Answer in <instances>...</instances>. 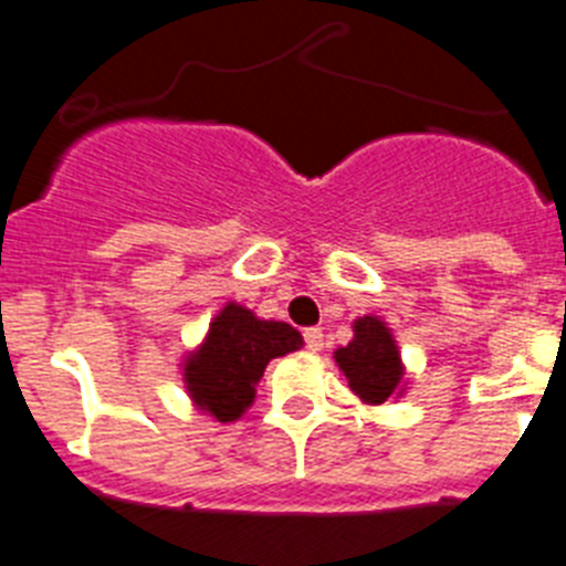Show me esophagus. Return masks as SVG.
Here are the masks:
<instances>
[{
    "label": "esophagus",
    "instance_id": "1",
    "mask_svg": "<svg viewBox=\"0 0 566 566\" xmlns=\"http://www.w3.org/2000/svg\"><path fill=\"white\" fill-rule=\"evenodd\" d=\"M303 340H306L308 352H321L323 349V332L321 329H306V332H303Z\"/></svg>",
    "mask_w": 566,
    "mask_h": 566
}]
</instances>
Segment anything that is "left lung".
Returning a JSON list of instances; mask_svg holds the SVG:
<instances>
[{"instance_id":"1","label":"left lung","mask_w":566,"mask_h":566,"mask_svg":"<svg viewBox=\"0 0 566 566\" xmlns=\"http://www.w3.org/2000/svg\"><path fill=\"white\" fill-rule=\"evenodd\" d=\"M337 366L349 380L352 392L369 403H384L400 384V355L392 335L378 317L355 323V340L335 352Z\"/></svg>"}]
</instances>
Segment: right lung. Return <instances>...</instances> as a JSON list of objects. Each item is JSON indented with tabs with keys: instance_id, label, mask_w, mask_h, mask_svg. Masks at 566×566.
Wrapping results in <instances>:
<instances>
[{
	"instance_id": "1",
	"label": "right lung",
	"mask_w": 566,
	"mask_h": 566,
	"mask_svg": "<svg viewBox=\"0 0 566 566\" xmlns=\"http://www.w3.org/2000/svg\"><path fill=\"white\" fill-rule=\"evenodd\" d=\"M301 332L289 323L258 321L249 308L229 303L211 323L209 340L188 360V392L217 421H237L254 400L265 364L301 349Z\"/></svg>"
}]
</instances>
